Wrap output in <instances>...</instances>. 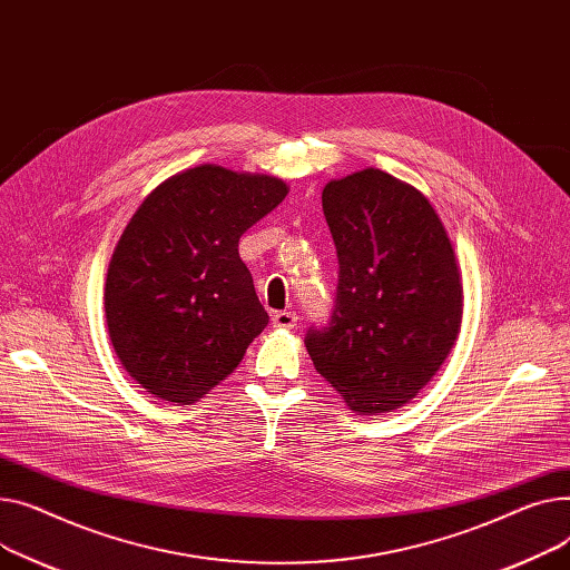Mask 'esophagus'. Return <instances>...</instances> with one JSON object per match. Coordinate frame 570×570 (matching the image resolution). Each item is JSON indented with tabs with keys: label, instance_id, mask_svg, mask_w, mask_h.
I'll list each match as a JSON object with an SVG mask.
<instances>
[{
	"label": "esophagus",
	"instance_id": "1",
	"mask_svg": "<svg viewBox=\"0 0 570 570\" xmlns=\"http://www.w3.org/2000/svg\"><path fill=\"white\" fill-rule=\"evenodd\" d=\"M296 322H298V315L294 311H278L272 315V324L276 328H292L296 326Z\"/></svg>",
	"mask_w": 570,
	"mask_h": 570
}]
</instances>
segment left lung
Segmentation results:
<instances>
[{"instance_id": "8db88e82", "label": "left lung", "mask_w": 570, "mask_h": 570, "mask_svg": "<svg viewBox=\"0 0 570 570\" xmlns=\"http://www.w3.org/2000/svg\"><path fill=\"white\" fill-rule=\"evenodd\" d=\"M322 209L338 287L328 322L308 328L306 350L352 412L397 410L458 338L462 283L449 234L425 195L375 167L328 181Z\"/></svg>"}]
</instances>
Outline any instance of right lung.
<instances>
[{"mask_svg": "<svg viewBox=\"0 0 570 570\" xmlns=\"http://www.w3.org/2000/svg\"><path fill=\"white\" fill-rule=\"evenodd\" d=\"M287 186L199 165L163 181L126 225L106 281V317L126 373L190 405L225 380L269 324L239 257L242 234Z\"/></svg>", "mask_w": 570, "mask_h": 570, "instance_id": "obj_1", "label": "right lung"}]
</instances>
